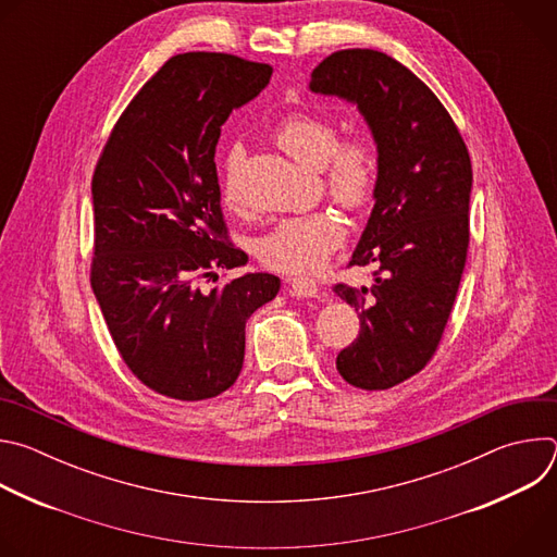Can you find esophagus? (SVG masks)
<instances>
[{"mask_svg":"<svg viewBox=\"0 0 557 557\" xmlns=\"http://www.w3.org/2000/svg\"><path fill=\"white\" fill-rule=\"evenodd\" d=\"M288 284H290V293L297 295V297H314L317 295V282L312 277H288Z\"/></svg>","mask_w":557,"mask_h":557,"instance_id":"34e87169","label":"esophagus"}]
</instances>
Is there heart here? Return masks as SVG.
<instances>
[{
  "mask_svg": "<svg viewBox=\"0 0 557 557\" xmlns=\"http://www.w3.org/2000/svg\"><path fill=\"white\" fill-rule=\"evenodd\" d=\"M337 121L322 112H295L286 116L275 140L295 161L324 170L331 198L348 211L368 209L381 185V143L370 125L352 127L337 138ZM245 151L231 147L222 172V198L228 209L243 207L240 168ZM346 226L331 209L280 220L258 243L264 267L282 273H312L322 269L344 243Z\"/></svg>",
  "mask_w": 557,
  "mask_h": 557,
  "instance_id": "obj_1",
  "label": "heart"
}]
</instances>
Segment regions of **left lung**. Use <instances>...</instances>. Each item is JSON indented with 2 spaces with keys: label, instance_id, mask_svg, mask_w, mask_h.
<instances>
[{
  "label": "left lung",
  "instance_id": "left-lung-1",
  "mask_svg": "<svg viewBox=\"0 0 557 557\" xmlns=\"http://www.w3.org/2000/svg\"><path fill=\"white\" fill-rule=\"evenodd\" d=\"M310 90L357 103L381 143V185L350 260L372 264L374 282L333 290L361 324L337 355L339 374L387 389L421 372L445 333L467 260L471 158L436 95L385 52H333L312 70Z\"/></svg>",
  "mask_w": 557,
  "mask_h": 557
}]
</instances>
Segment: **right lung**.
<instances>
[{"mask_svg": "<svg viewBox=\"0 0 557 557\" xmlns=\"http://www.w3.org/2000/svg\"><path fill=\"white\" fill-rule=\"evenodd\" d=\"M271 72L224 52L172 57L119 116L95 168L90 282L125 366L170 399L228 389L247 320L280 290L271 273L202 288L215 269L249 260L228 243L213 156L228 114Z\"/></svg>", "mask_w": 557, "mask_h": 557, "instance_id": "obj_1", "label": "right lung"}]
</instances>
